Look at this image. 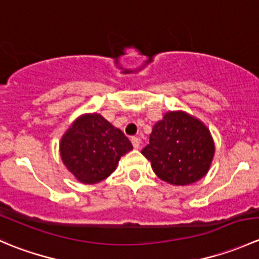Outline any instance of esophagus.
Segmentation results:
<instances>
[{
	"mask_svg": "<svg viewBox=\"0 0 259 259\" xmlns=\"http://www.w3.org/2000/svg\"><path fill=\"white\" fill-rule=\"evenodd\" d=\"M132 143H133V146H134L135 149H139L140 148V139L137 137H133L132 138Z\"/></svg>",
	"mask_w": 259,
	"mask_h": 259,
	"instance_id": "1",
	"label": "esophagus"
}]
</instances>
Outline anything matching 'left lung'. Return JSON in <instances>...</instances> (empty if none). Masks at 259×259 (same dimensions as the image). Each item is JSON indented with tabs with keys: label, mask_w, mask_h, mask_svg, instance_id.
I'll return each mask as SVG.
<instances>
[{
	"label": "left lung",
	"mask_w": 259,
	"mask_h": 259,
	"mask_svg": "<svg viewBox=\"0 0 259 259\" xmlns=\"http://www.w3.org/2000/svg\"><path fill=\"white\" fill-rule=\"evenodd\" d=\"M142 154L154 173L173 185H188L208 173L214 156L209 129L185 111H169L153 126Z\"/></svg>",
	"instance_id": "obj_1"
}]
</instances>
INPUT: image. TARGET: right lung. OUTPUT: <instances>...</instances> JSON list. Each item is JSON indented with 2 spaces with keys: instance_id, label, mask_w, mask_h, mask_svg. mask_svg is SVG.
Listing matches in <instances>:
<instances>
[{
  "instance_id": "1",
  "label": "right lung",
  "mask_w": 259,
  "mask_h": 259,
  "mask_svg": "<svg viewBox=\"0 0 259 259\" xmlns=\"http://www.w3.org/2000/svg\"><path fill=\"white\" fill-rule=\"evenodd\" d=\"M132 149L124 133L100 114L81 115L60 142L62 163L83 184H95L108 178L120 158Z\"/></svg>"
}]
</instances>
